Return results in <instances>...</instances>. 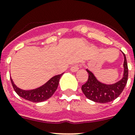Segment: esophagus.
Wrapping results in <instances>:
<instances>
[{"mask_svg":"<svg viewBox=\"0 0 135 135\" xmlns=\"http://www.w3.org/2000/svg\"><path fill=\"white\" fill-rule=\"evenodd\" d=\"M79 70V66H78L77 65H73V66L71 67V68H70V70H71V72H77V71Z\"/></svg>","mask_w":135,"mask_h":135,"instance_id":"obj_1","label":"esophagus"}]
</instances>
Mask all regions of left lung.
I'll return each instance as SVG.
<instances>
[{
  "label": "left lung",
  "mask_w": 135,
  "mask_h": 135,
  "mask_svg": "<svg viewBox=\"0 0 135 135\" xmlns=\"http://www.w3.org/2000/svg\"><path fill=\"white\" fill-rule=\"evenodd\" d=\"M123 74L120 81L113 84H105L98 81L94 74L86 69L88 73V79L84 85H82L81 90L88 99L97 103H105L113 101L119 97L126 85L128 77V69L126 57L123 54Z\"/></svg>",
  "instance_id": "left-lung-1"
}]
</instances>
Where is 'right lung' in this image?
Segmentation results:
<instances>
[{
	"instance_id": "right-lung-1",
	"label": "right lung",
	"mask_w": 135,
	"mask_h": 135,
	"mask_svg": "<svg viewBox=\"0 0 135 135\" xmlns=\"http://www.w3.org/2000/svg\"><path fill=\"white\" fill-rule=\"evenodd\" d=\"M63 74L54 76L51 78L47 82H46L44 85H41V87H38L37 88L30 90H22L18 88L14 84L12 78H10V79H11L12 86L18 95L27 101L34 102V103H38V102L46 101L54 94L59 83L60 78L61 77Z\"/></svg>"
}]
</instances>
